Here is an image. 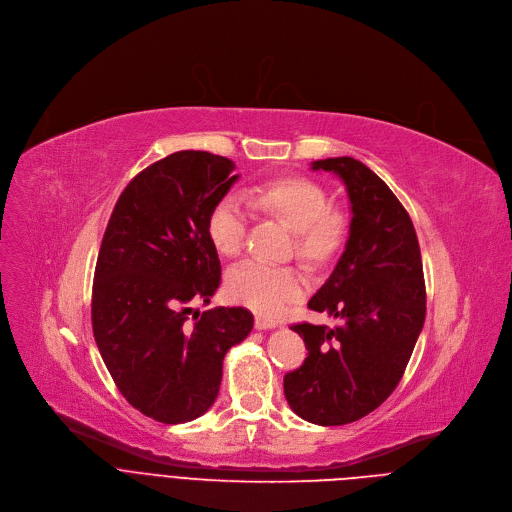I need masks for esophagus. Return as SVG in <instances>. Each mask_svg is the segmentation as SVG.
<instances>
[{
	"label": "esophagus",
	"instance_id": "34e87169",
	"mask_svg": "<svg viewBox=\"0 0 512 512\" xmlns=\"http://www.w3.org/2000/svg\"><path fill=\"white\" fill-rule=\"evenodd\" d=\"M275 327H277V322H273V320H267L263 316L255 318V329L257 331H269V329H275Z\"/></svg>",
	"mask_w": 512,
	"mask_h": 512
}]
</instances>
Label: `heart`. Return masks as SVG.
Instances as JSON below:
<instances>
[{
	"instance_id": "b5f03b06",
	"label": "heart",
	"mask_w": 512,
	"mask_h": 512,
	"mask_svg": "<svg viewBox=\"0 0 512 512\" xmlns=\"http://www.w3.org/2000/svg\"><path fill=\"white\" fill-rule=\"evenodd\" d=\"M247 198L284 218L296 230L298 253L310 261H327L343 245L347 220L341 212L329 210L331 198L314 179L302 175H282L265 179L247 192ZM249 216L235 196L220 198L206 222L214 249L224 257H237L245 247ZM302 277L294 267L265 261H245L226 275L230 300L251 308L261 316L284 314L292 300L300 296Z\"/></svg>"
}]
</instances>
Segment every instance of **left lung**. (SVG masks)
Segmentation results:
<instances>
[{"mask_svg": "<svg viewBox=\"0 0 512 512\" xmlns=\"http://www.w3.org/2000/svg\"><path fill=\"white\" fill-rule=\"evenodd\" d=\"M312 169L345 183L351 224L341 259L308 302L337 324H294L308 357L286 374L284 394L304 421L337 427L394 392L423 331L427 294L412 220L388 185L353 157L312 161Z\"/></svg>", "mask_w": 512, "mask_h": 512, "instance_id": "obj_1", "label": "left lung"}]
</instances>
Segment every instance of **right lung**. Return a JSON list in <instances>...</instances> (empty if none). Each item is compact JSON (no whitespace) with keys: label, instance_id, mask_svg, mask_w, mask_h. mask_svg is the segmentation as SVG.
<instances>
[{"label":"right lung","instance_id":"right-lung-1","mask_svg":"<svg viewBox=\"0 0 512 512\" xmlns=\"http://www.w3.org/2000/svg\"><path fill=\"white\" fill-rule=\"evenodd\" d=\"M232 171L206 151L153 163L126 185L102 239L91 294L98 349L122 396L165 425L214 404L226 351L253 329L247 308H192L220 286L206 222L239 179Z\"/></svg>","mask_w":512,"mask_h":512}]
</instances>
